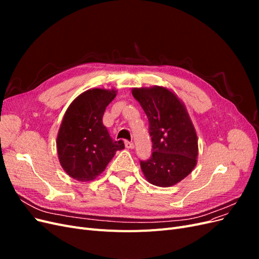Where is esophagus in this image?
Returning <instances> with one entry per match:
<instances>
[{
    "instance_id": "obj_1",
    "label": "esophagus",
    "mask_w": 259,
    "mask_h": 259,
    "mask_svg": "<svg viewBox=\"0 0 259 259\" xmlns=\"http://www.w3.org/2000/svg\"><path fill=\"white\" fill-rule=\"evenodd\" d=\"M125 147H126L127 149H133L134 148V144L131 142H125Z\"/></svg>"
}]
</instances>
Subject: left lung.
I'll use <instances>...</instances> for the list:
<instances>
[{
  "mask_svg": "<svg viewBox=\"0 0 259 259\" xmlns=\"http://www.w3.org/2000/svg\"><path fill=\"white\" fill-rule=\"evenodd\" d=\"M132 95L149 120L152 155L140 162L143 174L158 187H170L189 175L198 162V136L183 100L164 86L134 88Z\"/></svg>",
  "mask_w": 259,
  "mask_h": 259,
  "instance_id": "obj_1",
  "label": "left lung"
}]
</instances>
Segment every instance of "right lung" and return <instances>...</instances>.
I'll use <instances>...</instances> for the list:
<instances>
[{
  "label": "right lung",
  "instance_id": "1",
  "mask_svg": "<svg viewBox=\"0 0 259 259\" xmlns=\"http://www.w3.org/2000/svg\"><path fill=\"white\" fill-rule=\"evenodd\" d=\"M114 89H92L69 105L58 131V160L66 173L77 182L96 179L106 169L122 140L114 142L103 123L107 106L115 98Z\"/></svg>",
  "mask_w": 259,
  "mask_h": 259
}]
</instances>
